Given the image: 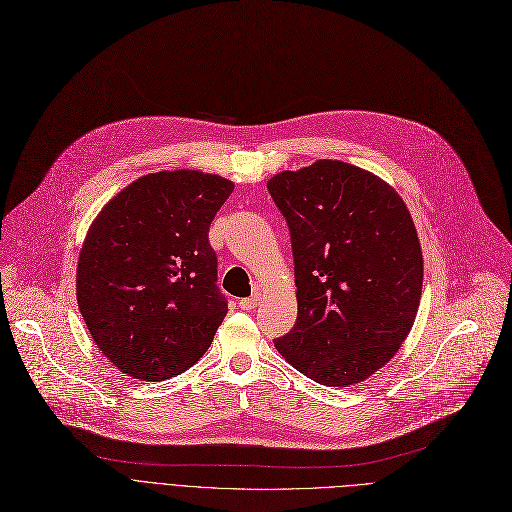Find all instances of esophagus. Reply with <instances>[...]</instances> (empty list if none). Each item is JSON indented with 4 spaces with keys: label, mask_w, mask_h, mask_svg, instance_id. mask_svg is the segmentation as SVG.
Instances as JSON below:
<instances>
[{
    "label": "esophagus",
    "mask_w": 512,
    "mask_h": 512,
    "mask_svg": "<svg viewBox=\"0 0 512 512\" xmlns=\"http://www.w3.org/2000/svg\"><path fill=\"white\" fill-rule=\"evenodd\" d=\"M258 305H260V295H252V297L240 301V307L246 309V311H252V309H256Z\"/></svg>",
    "instance_id": "esophagus-1"
}]
</instances>
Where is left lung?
Here are the masks:
<instances>
[{
    "mask_svg": "<svg viewBox=\"0 0 512 512\" xmlns=\"http://www.w3.org/2000/svg\"><path fill=\"white\" fill-rule=\"evenodd\" d=\"M266 186L291 231L297 287V322L274 346L322 385L361 383L416 320L424 262L410 211L385 180L338 160Z\"/></svg>",
    "mask_w": 512,
    "mask_h": 512,
    "instance_id": "8db88e82",
    "label": "left lung"
}]
</instances>
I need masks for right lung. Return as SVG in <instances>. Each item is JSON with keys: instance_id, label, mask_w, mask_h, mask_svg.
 <instances>
[{"instance_id": "obj_1", "label": "right lung", "mask_w": 512, "mask_h": 512, "mask_svg": "<svg viewBox=\"0 0 512 512\" xmlns=\"http://www.w3.org/2000/svg\"><path fill=\"white\" fill-rule=\"evenodd\" d=\"M233 182L199 170L137 178L92 221L75 293L102 355L141 381H164L199 361L221 326L209 225Z\"/></svg>"}]
</instances>
